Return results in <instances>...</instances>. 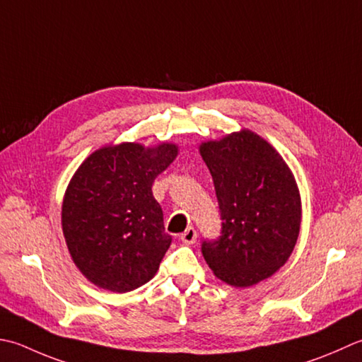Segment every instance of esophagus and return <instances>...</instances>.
Masks as SVG:
<instances>
[{
  "label": "esophagus",
  "instance_id": "1",
  "mask_svg": "<svg viewBox=\"0 0 362 362\" xmlns=\"http://www.w3.org/2000/svg\"><path fill=\"white\" fill-rule=\"evenodd\" d=\"M196 238H197V232H196V229L193 228V226H189V228H187V230L180 235L182 242L187 243V245H193L196 242Z\"/></svg>",
  "mask_w": 362,
  "mask_h": 362
}]
</instances>
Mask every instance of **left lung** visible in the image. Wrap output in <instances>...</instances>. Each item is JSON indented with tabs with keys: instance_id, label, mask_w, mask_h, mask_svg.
<instances>
[{
	"instance_id": "obj_1",
	"label": "left lung",
	"mask_w": 362,
	"mask_h": 362,
	"mask_svg": "<svg viewBox=\"0 0 362 362\" xmlns=\"http://www.w3.org/2000/svg\"><path fill=\"white\" fill-rule=\"evenodd\" d=\"M215 183L221 235L202 242L216 278L251 287L286 264L298 240L301 197L278 151L251 130L199 146Z\"/></svg>"
}]
</instances>
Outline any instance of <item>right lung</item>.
<instances>
[{
  "instance_id": "add662e5",
  "label": "right lung",
  "mask_w": 362,
  "mask_h": 362,
  "mask_svg": "<svg viewBox=\"0 0 362 362\" xmlns=\"http://www.w3.org/2000/svg\"><path fill=\"white\" fill-rule=\"evenodd\" d=\"M179 147L105 146L81 163L66 189L61 223L70 256L97 287L125 293L157 273L171 235L152 194Z\"/></svg>"
}]
</instances>
